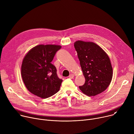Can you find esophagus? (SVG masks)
<instances>
[{"instance_id": "34e87169", "label": "esophagus", "mask_w": 134, "mask_h": 134, "mask_svg": "<svg viewBox=\"0 0 134 134\" xmlns=\"http://www.w3.org/2000/svg\"><path fill=\"white\" fill-rule=\"evenodd\" d=\"M74 75H73V74H70V75H69V79H73L74 78Z\"/></svg>"}]
</instances>
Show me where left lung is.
Returning a JSON list of instances; mask_svg holds the SVG:
<instances>
[{
	"instance_id": "8db88e82",
	"label": "left lung",
	"mask_w": 134,
	"mask_h": 134,
	"mask_svg": "<svg viewBox=\"0 0 134 134\" xmlns=\"http://www.w3.org/2000/svg\"><path fill=\"white\" fill-rule=\"evenodd\" d=\"M74 47L85 79V84L79 86L80 89L88 97L103 92L112 79L113 70L109 56L92 42L79 40L74 43Z\"/></svg>"
}]
</instances>
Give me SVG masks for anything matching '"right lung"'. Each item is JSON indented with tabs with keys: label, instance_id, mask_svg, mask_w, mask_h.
Wrapping results in <instances>:
<instances>
[{
	"label": "right lung",
	"instance_id": "right-lung-1",
	"mask_svg": "<svg viewBox=\"0 0 134 134\" xmlns=\"http://www.w3.org/2000/svg\"><path fill=\"white\" fill-rule=\"evenodd\" d=\"M62 47L40 44L31 49L25 55L21 66V75L27 89L42 99L58 92L63 80L57 74L51 64L53 57Z\"/></svg>",
	"mask_w": 134,
	"mask_h": 134
}]
</instances>
